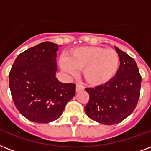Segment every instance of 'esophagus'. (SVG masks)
I'll use <instances>...</instances> for the list:
<instances>
[{"label": "esophagus", "instance_id": "esophagus-1", "mask_svg": "<svg viewBox=\"0 0 151 151\" xmlns=\"http://www.w3.org/2000/svg\"><path fill=\"white\" fill-rule=\"evenodd\" d=\"M83 89L84 86L80 85V84H78V85H77V86H76V92H80V91L83 90Z\"/></svg>", "mask_w": 151, "mask_h": 151}]
</instances>
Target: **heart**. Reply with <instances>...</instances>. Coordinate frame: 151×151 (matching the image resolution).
I'll use <instances>...</instances> for the list:
<instances>
[{"instance_id": "b5f03b06", "label": "heart", "mask_w": 151, "mask_h": 151, "mask_svg": "<svg viewBox=\"0 0 151 151\" xmlns=\"http://www.w3.org/2000/svg\"><path fill=\"white\" fill-rule=\"evenodd\" d=\"M59 64L65 73L71 75L77 73V69L83 70L86 81L99 86L108 82L116 73L119 58L112 49L88 47L73 50L68 58H61Z\"/></svg>"}]
</instances>
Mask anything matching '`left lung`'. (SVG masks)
I'll use <instances>...</instances> for the list:
<instances>
[{
    "label": "left lung",
    "mask_w": 151,
    "mask_h": 151,
    "mask_svg": "<svg viewBox=\"0 0 151 151\" xmlns=\"http://www.w3.org/2000/svg\"><path fill=\"white\" fill-rule=\"evenodd\" d=\"M120 65L113 78L95 88H86L85 107L91 119L105 125L119 124L133 112L140 96L142 77L134 58L116 47Z\"/></svg>",
    "instance_id": "1"
}]
</instances>
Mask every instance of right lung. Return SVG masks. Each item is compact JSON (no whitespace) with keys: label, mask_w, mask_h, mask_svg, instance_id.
<instances>
[{"label":"right lung","mask_w":151,"mask_h":151,"mask_svg":"<svg viewBox=\"0 0 151 151\" xmlns=\"http://www.w3.org/2000/svg\"><path fill=\"white\" fill-rule=\"evenodd\" d=\"M58 45L43 42L19 54L9 73L12 97L20 113L35 123L47 124L62 116L75 95L76 85L58 80Z\"/></svg>","instance_id":"right-lung-1"}]
</instances>
